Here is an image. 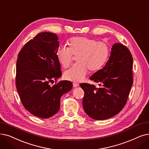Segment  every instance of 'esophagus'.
Masks as SVG:
<instances>
[{
	"label": "esophagus",
	"instance_id": "34e87169",
	"mask_svg": "<svg viewBox=\"0 0 149 149\" xmlns=\"http://www.w3.org/2000/svg\"><path fill=\"white\" fill-rule=\"evenodd\" d=\"M79 86V85L78 83H73V86L74 87V88H77V87H78Z\"/></svg>",
	"mask_w": 149,
	"mask_h": 149
}]
</instances>
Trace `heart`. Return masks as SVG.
Returning <instances> with one entry per match:
<instances>
[{"mask_svg": "<svg viewBox=\"0 0 149 149\" xmlns=\"http://www.w3.org/2000/svg\"><path fill=\"white\" fill-rule=\"evenodd\" d=\"M68 48L61 46L56 52L57 60L61 65L68 68L72 61V55L77 56V64L64 74V79L75 82L83 80L88 73L95 72L105 64L109 54L108 45L88 37H74L68 42Z\"/></svg>", "mask_w": 149, "mask_h": 149, "instance_id": "heart-1", "label": "heart"}]
</instances>
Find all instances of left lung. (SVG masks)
I'll use <instances>...</instances> for the list:
<instances>
[{"instance_id":"8db88e82","label":"left lung","mask_w":149,"mask_h":149,"mask_svg":"<svg viewBox=\"0 0 149 149\" xmlns=\"http://www.w3.org/2000/svg\"><path fill=\"white\" fill-rule=\"evenodd\" d=\"M133 58L130 50L120 43H115L105 66L90 80L99 87L81 83L85 92L83 107L95 120H105L118 114L124 108L133 85Z\"/></svg>"}]
</instances>
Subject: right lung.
<instances>
[{
	"mask_svg": "<svg viewBox=\"0 0 149 149\" xmlns=\"http://www.w3.org/2000/svg\"><path fill=\"white\" fill-rule=\"evenodd\" d=\"M58 36L41 32L25 44L18 54L16 85L22 105L31 114L47 119L60 107L61 96L72 88V83L63 80L50 86L61 76L56 52Z\"/></svg>",
	"mask_w": 149,
	"mask_h": 149,
	"instance_id": "add662e5",
	"label": "right lung"
}]
</instances>
